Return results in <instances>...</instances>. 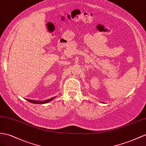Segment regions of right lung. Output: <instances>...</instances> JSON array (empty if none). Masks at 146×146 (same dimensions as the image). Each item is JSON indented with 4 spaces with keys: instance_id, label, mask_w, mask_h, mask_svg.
Returning a JSON list of instances; mask_svg holds the SVG:
<instances>
[{
    "instance_id": "right-lung-1",
    "label": "right lung",
    "mask_w": 146,
    "mask_h": 146,
    "mask_svg": "<svg viewBox=\"0 0 146 146\" xmlns=\"http://www.w3.org/2000/svg\"><path fill=\"white\" fill-rule=\"evenodd\" d=\"M54 98H55V97H54V98H52L49 99L48 100H43V101H37V100H29V99H27V100H28V101L30 102L31 103H33V104H46V103H48L50 101H51V100H53Z\"/></svg>"
}]
</instances>
